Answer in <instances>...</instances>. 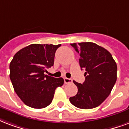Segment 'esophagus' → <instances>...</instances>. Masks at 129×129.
I'll use <instances>...</instances> for the list:
<instances>
[{
  "mask_svg": "<svg viewBox=\"0 0 129 129\" xmlns=\"http://www.w3.org/2000/svg\"><path fill=\"white\" fill-rule=\"evenodd\" d=\"M64 82H65V84H68V83H71V82H72V80L71 78H64Z\"/></svg>",
  "mask_w": 129,
  "mask_h": 129,
  "instance_id": "esophagus-1",
  "label": "esophagus"
}]
</instances>
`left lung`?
I'll return each instance as SVG.
<instances>
[{
    "mask_svg": "<svg viewBox=\"0 0 129 129\" xmlns=\"http://www.w3.org/2000/svg\"><path fill=\"white\" fill-rule=\"evenodd\" d=\"M80 54L79 63L84 69L82 84L74 80L77 94L70 97L76 108L92 109L99 106L110 94L117 79V65L110 52L93 43L71 44Z\"/></svg>",
    "mask_w": 129,
    "mask_h": 129,
    "instance_id": "8db88e82",
    "label": "left lung"
}]
</instances>
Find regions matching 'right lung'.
Returning <instances> with one entry per match:
<instances>
[{
  "mask_svg": "<svg viewBox=\"0 0 129 129\" xmlns=\"http://www.w3.org/2000/svg\"><path fill=\"white\" fill-rule=\"evenodd\" d=\"M61 45L32 44L19 50L10 63V79L21 100L32 108H46L51 104L62 78L45 75L54 64L56 50Z\"/></svg>",
  "mask_w": 129,
  "mask_h": 129,
  "instance_id": "add662e5",
  "label": "right lung"
}]
</instances>
